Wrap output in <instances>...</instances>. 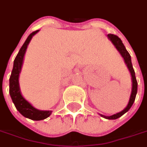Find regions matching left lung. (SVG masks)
Returning a JSON list of instances; mask_svg holds the SVG:
<instances>
[{
    "label": "left lung",
    "instance_id": "obj_1",
    "mask_svg": "<svg viewBox=\"0 0 147 147\" xmlns=\"http://www.w3.org/2000/svg\"><path fill=\"white\" fill-rule=\"evenodd\" d=\"M108 38L110 40L112 43L113 44V45L116 47L118 52L120 53V54L121 55V57L123 58L124 63L126 64L127 67L129 70L130 73H131V83H132V86H131V96H130L129 102L127 103V105L126 106V108H124L122 111H120V113H117L116 114H113L112 116H105L100 114V116L102 117H104L105 119L108 120H116L117 118H119L121 116H123V114L126 113L127 111L129 110L131 107L132 106L133 103L135 102L136 99V94H137V88H138V83H137V80L136 78V74H135V71L133 69L132 64H131V56H130L129 53L127 51L125 46L123 44L122 41L120 40L119 37H117V35L114 34H108Z\"/></svg>",
    "mask_w": 147,
    "mask_h": 147
}]
</instances>
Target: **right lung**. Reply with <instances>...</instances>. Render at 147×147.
<instances>
[{"label":"right lung","mask_w":147,"mask_h":147,"mask_svg":"<svg viewBox=\"0 0 147 147\" xmlns=\"http://www.w3.org/2000/svg\"><path fill=\"white\" fill-rule=\"evenodd\" d=\"M38 31L39 30L34 31L27 37V40L25 41L23 46L21 47L18 53L17 56L15 58L13 68H12L11 76L9 79V94L16 108L24 117L33 120H44L49 117L52 113L51 110H39L38 109L34 108L33 105L24 98V96L22 95L20 83H19L20 73L23 66L24 55L27 51L28 44L30 43L32 37L34 34H36Z\"/></svg>","instance_id":"obj_1"}]
</instances>
